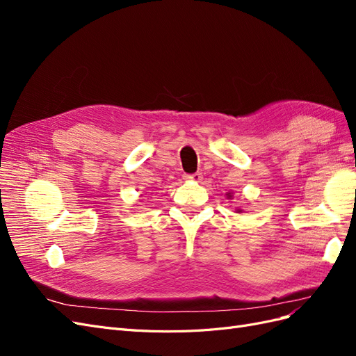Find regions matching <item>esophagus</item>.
Segmentation results:
<instances>
[{"mask_svg": "<svg viewBox=\"0 0 356 356\" xmlns=\"http://www.w3.org/2000/svg\"><path fill=\"white\" fill-rule=\"evenodd\" d=\"M202 178H203V175L200 174V172H196V174H191V175H186V179L193 181V182H200Z\"/></svg>", "mask_w": 356, "mask_h": 356, "instance_id": "obj_1", "label": "esophagus"}]
</instances>
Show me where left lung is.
I'll list each match as a JSON object with an SVG mask.
<instances>
[{
  "label": "left lung",
  "instance_id": "left-lung-1",
  "mask_svg": "<svg viewBox=\"0 0 356 356\" xmlns=\"http://www.w3.org/2000/svg\"><path fill=\"white\" fill-rule=\"evenodd\" d=\"M225 196H227V199H233V193H227V195H225ZM236 212H242V209H239V208H236Z\"/></svg>",
  "mask_w": 356,
  "mask_h": 356
}]
</instances>
